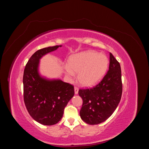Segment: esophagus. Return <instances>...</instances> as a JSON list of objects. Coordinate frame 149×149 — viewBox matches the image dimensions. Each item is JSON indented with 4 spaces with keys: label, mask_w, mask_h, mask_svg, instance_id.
<instances>
[{
    "label": "esophagus",
    "mask_w": 149,
    "mask_h": 149,
    "mask_svg": "<svg viewBox=\"0 0 149 149\" xmlns=\"http://www.w3.org/2000/svg\"><path fill=\"white\" fill-rule=\"evenodd\" d=\"M78 91H79L78 88L76 87V86H74V93L76 94H77L78 93Z\"/></svg>",
    "instance_id": "34e87169"
}]
</instances>
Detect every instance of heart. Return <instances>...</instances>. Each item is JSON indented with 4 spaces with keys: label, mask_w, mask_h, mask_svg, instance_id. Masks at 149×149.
Listing matches in <instances>:
<instances>
[{
    "label": "heart",
    "mask_w": 149,
    "mask_h": 149,
    "mask_svg": "<svg viewBox=\"0 0 149 149\" xmlns=\"http://www.w3.org/2000/svg\"><path fill=\"white\" fill-rule=\"evenodd\" d=\"M109 66V60L104 54L87 50L74 54L69 59V65H63L65 73L70 78L78 73V79L84 86L97 83L105 75Z\"/></svg>",
    "instance_id": "obj_1"
}]
</instances>
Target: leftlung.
<instances>
[{
    "label": "left lung",
    "instance_id": "1",
    "mask_svg": "<svg viewBox=\"0 0 149 149\" xmlns=\"http://www.w3.org/2000/svg\"><path fill=\"white\" fill-rule=\"evenodd\" d=\"M109 55V70L101 81L93 88L79 89L78 91L83 100L81 118L90 125L100 124L109 118L121 99L120 66L111 53Z\"/></svg>",
    "mask_w": 149,
    "mask_h": 149
}]
</instances>
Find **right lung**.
I'll list each match as a JSON object with an SVG mask.
<instances>
[{
	"mask_svg": "<svg viewBox=\"0 0 149 149\" xmlns=\"http://www.w3.org/2000/svg\"><path fill=\"white\" fill-rule=\"evenodd\" d=\"M61 45L38 49L30 57L24 72V100L34 120L43 125L56 124L62 118L65 107L74 94V86L61 80H47L38 72L39 60Z\"/></svg>",
	"mask_w": 149,
	"mask_h": 149,
	"instance_id": "right-lung-1",
	"label": "right lung"
}]
</instances>
